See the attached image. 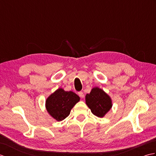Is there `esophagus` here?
I'll use <instances>...</instances> for the list:
<instances>
[{"mask_svg": "<svg viewBox=\"0 0 156 156\" xmlns=\"http://www.w3.org/2000/svg\"><path fill=\"white\" fill-rule=\"evenodd\" d=\"M78 95H79V97H80V98H83L84 97V93L82 91L78 92Z\"/></svg>", "mask_w": 156, "mask_h": 156, "instance_id": "1", "label": "esophagus"}]
</instances>
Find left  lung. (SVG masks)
I'll return each instance as SVG.
<instances>
[{
    "mask_svg": "<svg viewBox=\"0 0 156 156\" xmlns=\"http://www.w3.org/2000/svg\"><path fill=\"white\" fill-rule=\"evenodd\" d=\"M86 103L92 113L98 117H103L112 107L109 96L98 87L92 88L90 94L86 95Z\"/></svg>",
    "mask_w": 156,
    "mask_h": 156,
    "instance_id": "8db88e82",
    "label": "left lung"
}]
</instances>
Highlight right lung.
Returning <instances> with one entry per match:
<instances>
[{
    "label": "right lung",
    "mask_w": 156,
    "mask_h": 156,
    "mask_svg": "<svg viewBox=\"0 0 156 156\" xmlns=\"http://www.w3.org/2000/svg\"><path fill=\"white\" fill-rule=\"evenodd\" d=\"M80 101V97L72 91L59 88L46 100V108L58 121L64 120L70 113L71 109Z\"/></svg>",
    "instance_id": "obj_1"
}]
</instances>
